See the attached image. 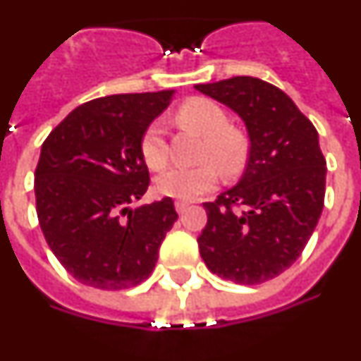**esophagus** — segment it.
Masks as SVG:
<instances>
[{
	"instance_id": "esophagus-1",
	"label": "esophagus",
	"mask_w": 361,
	"mask_h": 361,
	"mask_svg": "<svg viewBox=\"0 0 361 361\" xmlns=\"http://www.w3.org/2000/svg\"><path fill=\"white\" fill-rule=\"evenodd\" d=\"M188 206H190V204L184 202V200H177V202H175V209H177V212L180 213V215H183V213L186 212Z\"/></svg>"
}]
</instances>
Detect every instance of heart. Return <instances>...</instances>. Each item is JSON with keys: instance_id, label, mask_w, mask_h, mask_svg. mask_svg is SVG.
Returning a JSON list of instances; mask_svg holds the SVG:
<instances>
[{"instance_id": "heart-1", "label": "heart", "mask_w": 361, "mask_h": 361, "mask_svg": "<svg viewBox=\"0 0 361 361\" xmlns=\"http://www.w3.org/2000/svg\"><path fill=\"white\" fill-rule=\"evenodd\" d=\"M178 121L197 130L206 139L202 159L212 161L224 173L242 170L247 159V142L237 130L229 128L226 111L209 99H191L178 108ZM141 155L152 170H161L168 162V145L161 123H152L142 133ZM216 183V171L212 164L197 168H170L155 180L159 195L177 200H195L208 193Z\"/></svg>"}]
</instances>
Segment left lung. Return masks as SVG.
<instances>
[{
  "mask_svg": "<svg viewBox=\"0 0 361 361\" xmlns=\"http://www.w3.org/2000/svg\"><path fill=\"white\" fill-rule=\"evenodd\" d=\"M195 88L238 114L251 142L237 186L204 202L200 257L220 279L267 282L295 264L324 209L318 132L288 94L262 79L238 75Z\"/></svg>",
  "mask_w": 361,
  "mask_h": 361,
  "instance_id": "8db88e82",
  "label": "left lung"
}]
</instances>
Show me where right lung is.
<instances>
[{"label": "right lung", "instance_id": "obj_1", "mask_svg": "<svg viewBox=\"0 0 361 361\" xmlns=\"http://www.w3.org/2000/svg\"><path fill=\"white\" fill-rule=\"evenodd\" d=\"M171 95L162 90L88 101L41 146L34 178L41 231L61 266L85 286L119 291L145 282L178 219L170 197L130 208L149 186L142 133Z\"/></svg>", "mask_w": 361, "mask_h": 361}]
</instances>
